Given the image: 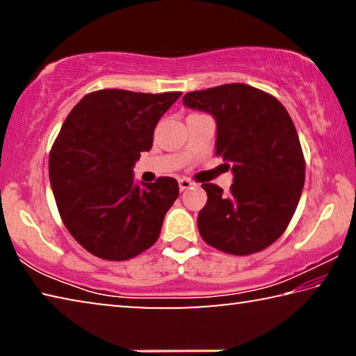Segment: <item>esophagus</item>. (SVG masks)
<instances>
[{
  "mask_svg": "<svg viewBox=\"0 0 356 356\" xmlns=\"http://www.w3.org/2000/svg\"><path fill=\"white\" fill-rule=\"evenodd\" d=\"M190 186H193V182H191L190 179H186V177L179 179V188H180V191H184V190H188Z\"/></svg>",
  "mask_w": 356,
  "mask_h": 356,
  "instance_id": "34e87169",
  "label": "esophagus"
}]
</instances>
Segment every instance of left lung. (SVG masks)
Segmentation results:
<instances>
[{
	"label": "left lung",
	"mask_w": 356,
	"mask_h": 356,
	"mask_svg": "<svg viewBox=\"0 0 356 356\" xmlns=\"http://www.w3.org/2000/svg\"><path fill=\"white\" fill-rule=\"evenodd\" d=\"M184 105L215 118L216 155L234 174L227 195L202 184L207 204L197 215L201 237L234 256L265 250L286 231L305 185L303 150L287 110L243 83L188 92Z\"/></svg>",
	"instance_id": "8db88e82"
}]
</instances>
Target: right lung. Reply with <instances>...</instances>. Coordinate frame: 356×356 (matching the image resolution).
Masks as SVG:
<instances>
[{"label":"right lung","mask_w":356,"mask_h":356,"mask_svg":"<svg viewBox=\"0 0 356 356\" xmlns=\"http://www.w3.org/2000/svg\"><path fill=\"white\" fill-rule=\"evenodd\" d=\"M180 95L102 89L84 95L64 120L48 174L64 226L91 254L127 261L159 238L179 184L159 177L136 185L134 165Z\"/></svg>","instance_id":"add662e5"}]
</instances>
